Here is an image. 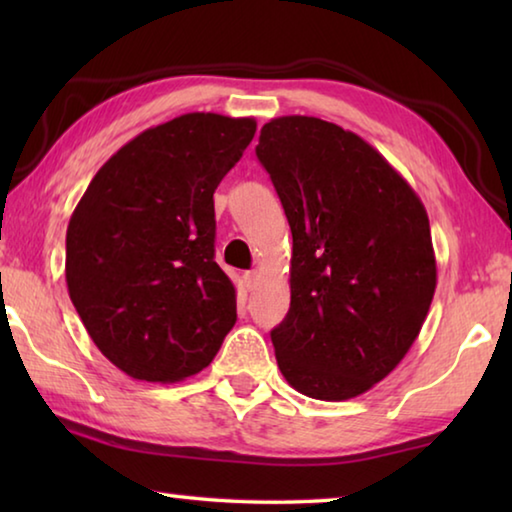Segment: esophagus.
Listing matches in <instances>:
<instances>
[{"mask_svg": "<svg viewBox=\"0 0 512 512\" xmlns=\"http://www.w3.org/2000/svg\"><path fill=\"white\" fill-rule=\"evenodd\" d=\"M257 282H259V273H257V271L244 273V284H246L248 291H253V289L257 287Z\"/></svg>", "mask_w": 512, "mask_h": 512, "instance_id": "esophagus-1", "label": "esophagus"}]
</instances>
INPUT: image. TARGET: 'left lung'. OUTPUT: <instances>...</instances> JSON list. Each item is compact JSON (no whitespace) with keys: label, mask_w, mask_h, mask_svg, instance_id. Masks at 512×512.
Returning <instances> with one entry per match:
<instances>
[{"label":"left lung","mask_w":512,"mask_h":512,"mask_svg":"<svg viewBox=\"0 0 512 512\" xmlns=\"http://www.w3.org/2000/svg\"><path fill=\"white\" fill-rule=\"evenodd\" d=\"M255 151L293 235L277 366L302 395L350 400L391 375L429 314L427 210L384 155L332 121L271 119Z\"/></svg>","instance_id":"8db88e82"}]
</instances>
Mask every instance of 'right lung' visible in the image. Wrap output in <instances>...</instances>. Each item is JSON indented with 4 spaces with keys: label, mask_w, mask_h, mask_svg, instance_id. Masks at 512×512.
<instances>
[{
    "label": "right lung",
    "mask_w": 512,
    "mask_h": 512,
    "mask_svg": "<svg viewBox=\"0 0 512 512\" xmlns=\"http://www.w3.org/2000/svg\"><path fill=\"white\" fill-rule=\"evenodd\" d=\"M253 117L187 112L103 164L67 225L65 280L103 357L142 381L201 372L237 323L214 262V189L255 137Z\"/></svg>",
    "instance_id": "obj_1"
}]
</instances>
